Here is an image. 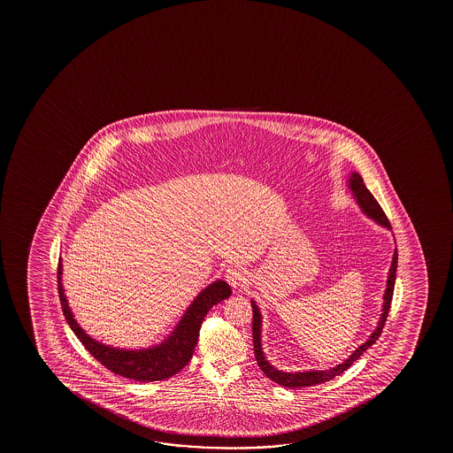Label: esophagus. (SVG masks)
<instances>
[{
  "mask_svg": "<svg viewBox=\"0 0 453 453\" xmlns=\"http://www.w3.org/2000/svg\"><path fill=\"white\" fill-rule=\"evenodd\" d=\"M226 280H227V283H229L232 288H240V286L246 285V273L244 271H242L240 267H232V269H227V273H226Z\"/></svg>",
  "mask_w": 453,
  "mask_h": 453,
  "instance_id": "34e87169",
  "label": "esophagus"
}]
</instances>
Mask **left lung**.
<instances>
[{
	"mask_svg": "<svg viewBox=\"0 0 453 453\" xmlns=\"http://www.w3.org/2000/svg\"><path fill=\"white\" fill-rule=\"evenodd\" d=\"M349 188L354 193V196L357 199L362 211H365L368 217L372 218L376 223L384 226L387 229H391L390 221L385 215L382 207L379 205L376 198L372 196V192L366 188L364 184V180L359 173L351 174L349 178ZM396 267H397V250H395L393 255V261H391L390 273H388V280H387V291L384 296V312L380 316V320L378 323V328L374 329V333L370 335V339L360 345L356 351H354L347 360H343L342 364L334 366V368H329V370H323V372H283L273 368L266 359H265V354L261 349V314L258 311V306L252 302V311H254V317H252V335H254V351L255 359L257 364L261 368V372L266 374L267 378L277 382L279 385L288 387V388H303V387H311V385L323 384V382H328L331 379H334L335 376H339L343 372H347L349 366L353 365L356 360L359 359L362 354L365 353L368 348L372 347V343H376L379 339V335L384 329L385 322H387V317L390 312L391 300H393V291H395V281H396Z\"/></svg>",
	"mask_w": 453,
	"mask_h": 453,
	"instance_id": "1",
	"label": "left lung"
}]
</instances>
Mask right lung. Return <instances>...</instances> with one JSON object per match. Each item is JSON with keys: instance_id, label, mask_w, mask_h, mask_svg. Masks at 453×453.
<instances>
[{"instance_id": "add662e5", "label": "right lung", "mask_w": 453, "mask_h": 453, "mask_svg": "<svg viewBox=\"0 0 453 453\" xmlns=\"http://www.w3.org/2000/svg\"><path fill=\"white\" fill-rule=\"evenodd\" d=\"M62 261L58 260L57 267V281H58V297L62 303L63 316L69 323L74 334L79 337L81 345L87 348L94 359H97L102 365L119 376L139 380V382H151V380H164L172 378L180 372L190 362L193 349L198 342L199 328L204 320L205 314L211 311V306L223 302L224 298L230 297L232 289L230 286L218 280L195 298L190 308L186 311L180 325L176 326L173 334L167 341L162 342L159 347L139 349V351H127L118 348L106 347L100 342L94 341L85 331L77 325L73 312L69 310L68 302L63 294L62 288Z\"/></svg>"}]
</instances>
